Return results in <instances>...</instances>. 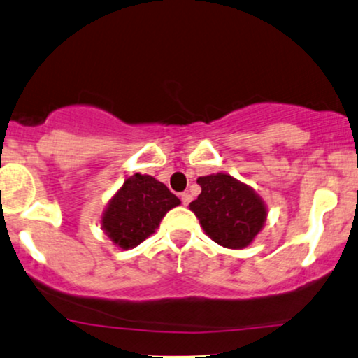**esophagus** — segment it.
Returning a JSON list of instances; mask_svg holds the SVG:
<instances>
[{"label": "esophagus", "mask_w": 358, "mask_h": 358, "mask_svg": "<svg viewBox=\"0 0 358 358\" xmlns=\"http://www.w3.org/2000/svg\"><path fill=\"white\" fill-rule=\"evenodd\" d=\"M180 198H182V203H183L185 206L189 205V201H192V194H189L188 192H185V193L180 194Z\"/></svg>", "instance_id": "obj_1"}]
</instances>
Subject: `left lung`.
I'll return each instance as SVG.
<instances>
[{"label": "left lung", "instance_id": "8db88e82", "mask_svg": "<svg viewBox=\"0 0 358 358\" xmlns=\"http://www.w3.org/2000/svg\"><path fill=\"white\" fill-rule=\"evenodd\" d=\"M196 183L201 193L189 203V210L208 236L229 250H243L251 244L268 216L259 194L226 173L200 176Z\"/></svg>", "mask_w": 358, "mask_h": 358}]
</instances>
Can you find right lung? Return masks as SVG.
Wrapping results in <instances>:
<instances>
[{"label":"right lung","instance_id":"obj_1","mask_svg":"<svg viewBox=\"0 0 358 358\" xmlns=\"http://www.w3.org/2000/svg\"><path fill=\"white\" fill-rule=\"evenodd\" d=\"M180 200L150 175L135 173L108 201L102 215V229L122 250L138 246L160 224Z\"/></svg>","mask_w":358,"mask_h":358}]
</instances>
